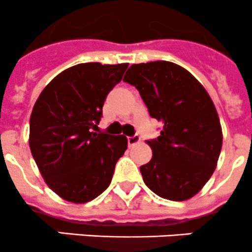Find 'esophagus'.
Here are the masks:
<instances>
[{
  "label": "esophagus",
  "instance_id": "1",
  "mask_svg": "<svg viewBox=\"0 0 252 252\" xmlns=\"http://www.w3.org/2000/svg\"><path fill=\"white\" fill-rule=\"evenodd\" d=\"M139 142H141V137L137 136V134H134V136L128 137V138H127V143H128L129 147L134 146V144L139 143Z\"/></svg>",
  "mask_w": 252,
  "mask_h": 252
}]
</instances>
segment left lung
<instances>
[{
  "mask_svg": "<svg viewBox=\"0 0 252 252\" xmlns=\"http://www.w3.org/2000/svg\"><path fill=\"white\" fill-rule=\"evenodd\" d=\"M124 82L136 87L149 115L163 125L158 138L147 141L153 156L139 168L144 184L166 200L193 197L216 170L223 143L210 94L188 69L169 61L132 64Z\"/></svg>",
  "mask_w": 252,
  "mask_h": 252,
  "instance_id": "left-lung-1",
  "label": "left lung"
}]
</instances>
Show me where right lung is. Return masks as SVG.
I'll return each instance as SVG.
<instances>
[{
	"mask_svg": "<svg viewBox=\"0 0 252 252\" xmlns=\"http://www.w3.org/2000/svg\"><path fill=\"white\" fill-rule=\"evenodd\" d=\"M128 63H79L57 74L34 104L29 147L46 185L72 203H86L108 189L127 149L124 134L93 132L109 92Z\"/></svg>",
	"mask_w": 252,
	"mask_h": 252,
	"instance_id": "1",
	"label": "right lung"
}]
</instances>
